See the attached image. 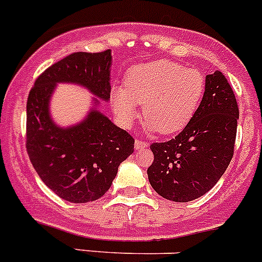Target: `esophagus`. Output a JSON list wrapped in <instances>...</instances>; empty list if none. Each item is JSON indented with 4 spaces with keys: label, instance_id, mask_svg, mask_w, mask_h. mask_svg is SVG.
<instances>
[{
    "label": "esophagus",
    "instance_id": "34e87169",
    "mask_svg": "<svg viewBox=\"0 0 262 262\" xmlns=\"http://www.w3.org/2000/svg\"><path fill=\"white\" fill-rule=\"evenodd\" d=\"M148 143L143 142V140H135V149L139 151V149H143V148H147Z\"/></svg>",
    "mask_w": 262,
    "mask_h": 262
}]
</instances>
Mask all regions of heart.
I'll return each instance as SVG.
<instances>
[{
  "mask_svg": "<svg viewBox=\"0 0 262 262\" xmlns=\"http://www.w3.org/2000/svg\"><path fill=\"white\" fill-rule=\"evenodd\" d=\"M205 93V77L194 68L170 60H154L127 72L126 86L113 93L118 119L128 127L143 105V119L149 133H180L190 123Z\"/></svg>",
  "mask_w": 262,
  "mask_h": 262,
  "instance_id": "1",
  "label": "heart"
}]
</instances>
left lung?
I'll return each mask as SVG.
<instances>
[{
  "mask_svg": "<svg viewBox=\"0 0 262 262\" xmlns=\"http://www.w3.org/2000/svg\"><path fill=\"white\" fill-rule=\"evenodd\" d=\"M239 107L222 72L206 76L195 115L174 139L154 143L149 184L173 202H190L215 186L233 156Z\"/></svg>",
  "mask_w": 262,
  "mask_h": 262,
  "instance_id": "left-lung-1",
  "label": "left lung"
}]
</instances>
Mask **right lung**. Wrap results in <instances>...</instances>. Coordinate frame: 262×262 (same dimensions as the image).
Instances as JSON below:
<instances>
[{"label": "right lung", "mask_w": 262, "mask_h": 262, "mask_svg": "<svg viewBox=\"0 0 262 262\" xmlns=\"http://www.w3.org/2000/svg\"><path fill=\"white\" fill-rule=\"evenodd\" d=\"M111 64L110 50L72 53L39 76L27 98V154L41 181L68 202L101 198L134 152L133 136L99 110V99L110 101ZM59 83L77 84L96 97L88 114L71 126H60L50 114Z\"/></svg>", "instance_id": "right-lung-1"}]
</instances>
